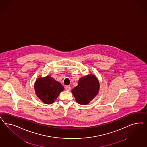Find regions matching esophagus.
Returning <instances> with one entry per match:
<instances>
[{
	"label": "esophagus",
	"instance_id": "esophagus-1",
	"mask_svg": "<svg viewBox=\"0 0 147 147\" xmlns=\"http://www.w3.org/2000/svg\"><path fill=\"white\" fill-rule=\"evenodd\" d=\"M65 89H66V90H67V91H69V90H71V87L69 86H66L65 87Z\"/></svg>",
	"mask_w": 147,
	"mask_h": 147
}]
</instances>
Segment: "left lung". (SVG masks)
Masks as SVG:
<instances>
[{"label":"left lung","mask_w":147,"mask_h":147,"mask_svg":"<svg viewBox=\"0 0 147 147\" xmlns=\"http://www.w3.org/2000/svg\"><path fill=\"white\" fill-rule=\"evenodd\" d=\"M99 82L95 76L90 74L82 77L79 80L78 85L71 90L76 102L85 105L98 93Z\"/></svg>","instance_id":"left-lung-1"}]
</instances>
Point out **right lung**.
Returning a JSON list of instances; mask_svg holds the SVG:
<instances>
[{
  "label": "right lung",
  "mask_w": 147,
  "mask_h": 147,
  "mask_svg": "<svg viewBox=\"0 0 147 147\" xmlns=\"http://www.w3.org/2000/svg\"><path fill=\"white\" fill-rule=\"evenodd\" d=\"M34 89L36 95L43 102L52 104L64 88L60 83L54 80L50 76H47L44 79L39 78L36 81Z\"/></svg>",
  "instance_id": "obj_1"
}]
</instances>
